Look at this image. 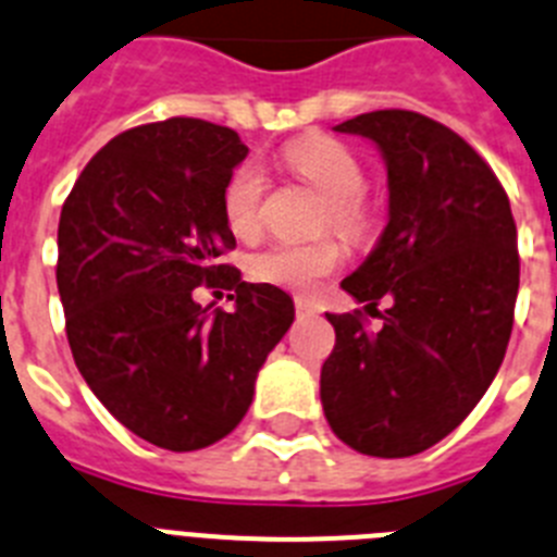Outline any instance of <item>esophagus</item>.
<instances>
[{"instance_id": "34e87169", "label": "esophagus", "mask_w": 557, "mask_h": 557, "mask_svg": "<svg viewBox=\"0 0 557 557\" xmlns=\"http://www.w3.org/2000/svg\"><path fill=\"white\" fill-rule=\"evenodd\" d=\"M294 306H297L299 317H317V313H319L317 302H311V299H306V297L294 299Z\"/></svg>"}]
</instances>
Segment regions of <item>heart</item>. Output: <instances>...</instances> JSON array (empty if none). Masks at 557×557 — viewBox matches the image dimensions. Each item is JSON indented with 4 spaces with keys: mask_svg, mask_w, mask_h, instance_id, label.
<instances>
[{
    "mask_svg": "<svg viewBox=\"0 0 557 557\" xmlns=\"http://www.w3.org/2000/svg\"><path fill=\"white\" fill-rule=\"evenodd\" d=\"M285 168L325 198L322 226L359 240L370 230V207L364 201L367 173L356 153L327 137H306L283 151ZM269 178L258 162L235 168L224 187V219L235 235H255L263 219ZM345 260V249L333 238L313 244L274 240L251 258V274L263 283L308 292L322 277L333 274Z\"/></svg>",
    "mask_w": 557,
    "mask_h": 557,
    "instance_id": "obj_1",
    "label": "heart"
}]
</instances>
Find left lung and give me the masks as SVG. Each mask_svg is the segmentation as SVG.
Instances as JSON below:
<instances>
[{"label": "left lung", "instance_id": "8db88e82", "mask_svg": "<svg viewBox=\"0 0 557 557\" xmlns=\"http://www.w3.org/2000/svg\"><path fill=\"white\" fill-rule=\"evenodd\" d=\"M379 145L389 221L342 288L361 311L327 313L336 345L319 395L333 434L370 457H412L451 434L505 359L519 294V246L496 173L466 139L418 111L384 109L336 125Z\"/></svg>", "mask_w": 557, "mask_h": 557}]
</instances>
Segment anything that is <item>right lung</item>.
I'll return each mask as SVG.
<instances>
[{
  "instance_id": "obj_1",
  "label": "right lung",
  "mask_w": 557,
  "mask_h": 557,
  "mask_svg": "<svg viewBox=\"0 0 557 557\" xmlns=\"http://www.w3.org/2000/svg\"><path fill=\"white\" fill-rule=\"evenodd\" d=\"M249 148L224 125L171 117L106 143L58 221V294L75 364L120 423L168 451L219 443L244 420L265 356L294 322L277 285L244 283L224 187ZM235 287L232 312L191 299Z\"/></svg>"
}]
</instances>
